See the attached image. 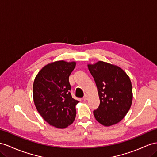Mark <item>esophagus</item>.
<instances>
[{
	"mask_svg": "<svg viewBox=\"0 0 157 157\" xmlns=\"http://www.w3.org/2000/svg\"><path fill=\"white\" fill-rule=\"evenodd\" d=\"M88 98H89V97H88V95H84L83 99L84 100V101H86V100L88 99Z\"/></svg>",
	"mask_w": 157,
	"mask_h": 157,
	"instance_id": "34e87169",
	"label": "esophagus"
}]
</instances>
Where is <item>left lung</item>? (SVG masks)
<instances>
[{
    "label": "left lung",
    "mask_w": 157,
    "mask_h": 157,
    "mask_svg": "<svg viewBox=\"0 0 157 157\" xmlns=\"http://www.w3.org/2000/svg\"><path fill=\"white\" fill-rule=\"evenodd\" d=\"M88 69L98 87L100 104L94 111L95 118L104 126L121 121L131 106L132 90L130 78L121 68L99 61Z\"/></svg>",
    "instance_id": "obj_1"
}]
</instances>
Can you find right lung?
<instances>
[{
    "instance_id": "add662e5",
    "label": "right lung",
    "mask_w": 157,
    "mask_h": 157,
    "mask_svg": "<svg viewBox=\"0 0 157 157\" xmlns=\"http://www.w3.org/2000/svg\"><path fill=\"white\" fill-rule=\"evenodd\" d=\"M75 62L57 61L48 64L36 76L33 84L35 106L50 125L63 128L75 118L78 100L71 97L69 76Z\"/></svg>"
}]
</instances>
